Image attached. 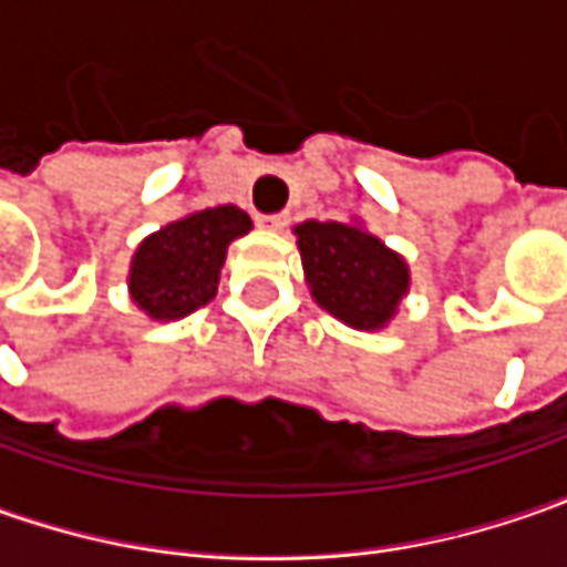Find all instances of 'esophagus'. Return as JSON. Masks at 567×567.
<instances>
[{"instance_id": "34e87169", "label": "esophagus", "mask_w": 567, "mask_h": 567, "mask_svg": "<svg viewBox=\"0 0 567 567\" xmlns=\"http://www.w3.org/2000/svg\"><path fill=\"white\" fill-rule=\"evenodd\" d=\"M287 224H290V217H287V214H258V227L284 229Z\"/></svg>"}]
</instances>
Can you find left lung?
Returning <instances> with one entry per match:
<instances>
[{
	"label": "left lung",
	"instance_id": "obj_1",
	"mask_svg": "<svg viewBox=\"0 0 567 567\" xmlns=\"http://www.w3.org/2000/svg\"><path fill=\"white\" fill-rule=\"evenodd\" d=\"M302 268L318 306L353 328H381L406 293V265L375 236L350 224L306 220L296 227Z\"/></svg>",
	"mask_w": 567,
	"mask_h": 567
}]
</instances>
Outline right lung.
<instances>
[{
  "label": "right lung",
  "mask_w": 567,
  "mask_h": 567,
  "mask_svg": "<svg viewBox=\"0 0 567 567\" xmlns=\"http://www.w3.org/2000/svg\"><path fill=\"white\" fill-rule=\"evenodd\" d=\"M246 210L233 205L205 207L147 236L132 261L128 290L151 318H183L217 293L227 246L249 233Z\"/></svg>",
  "instance_id": "add662e5"
}]
</instances>
